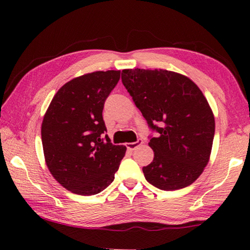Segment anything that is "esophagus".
I'll return each mask as SVG.
<instances>
[{
	"label": "esophagus",
	"mask_w": 250,
	"mask_h": 250,
	"mask_svg": "<svg viewBox=\"0 0 250 250\" xmlns=\"http://www.w3.org/2000/svg\"><path fill=\"white\" fill-rule=\"evenodd\" d=\"M143 145V140L142 139H138L137 141L135 142H129V143H126V147H128L129 150H134V149H137L138 146H142Z\"/></svg>",
	"instance_id": "obj_1"
}]
</instances>
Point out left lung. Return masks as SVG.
<instances>
[{"label":"left lung","instance_id":"left-lung-1","mask_svg":"<svg viewBox=\"0 0 250 250\" xmlns=\"http://www.w3.org/2000/svg\"><path fill=\"white\" fill-rule=\"evenodd\" d=\"M122 83L149 128L153 161L143 167L146 180L163 191L191 185L209 160L215 134L211 109L195 83L163 69H124Z\"/></svg>","mask_w":250,"mask_h":250}]
</instances>
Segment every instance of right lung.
I'll return each instance as SVG.
<instances>
[{
    "label": "right lung",
    "instance_id": "1",
    "mask_svg": "<svg viewBox=\"0 0 250 250\" xmlns=\"http://www.w3.org/2000/svg\"><path fill=\"white\" fill-rule=\"evenodd\" d=\"M120 79V70L95 71L65 83L50 103L42 124L45 161L68 191L89 196L115 180L126 147L107 134L104 101Z\"/></svg>",
    "mask_w": 250,
    "mask_h": 250
}]
</instances>
